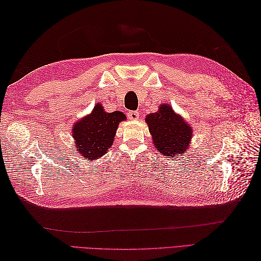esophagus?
<instances>
[{"label": "esophagus", "instance_id": "obj_1", "mask_svg": "<svg viewBox=\"0 0 261 261\" xmlns=\"http://www.w3.org/2000/svg\"><path fill=\"white\" fill-rule=\"evenodd\" d=\"M127 116H128L129 120L136 121V120H138V118H139V112H137V111H130V112L127 114Z\"/></svg>", "mask_w": 261, "mask_h": 261}]
</instances>
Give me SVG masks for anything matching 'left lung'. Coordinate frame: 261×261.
<instances>
[{"mask_svg":"<svg viewBox=\"0 0 261 261\" xmlns=\"http://www.w3.org/2000/svg\"><path fill=\"white\" fill-rule=\"evenodd\" d=\"M146 122L158 152L168 158L186 153L193 137V128L176 114L169 103L161 105L159 111L147 115Z\"/></svg>","mask_w":261,"mask_h":261,"instance_id":"8db88e82","label":"left lung"}]
</instances>
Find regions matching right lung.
I'll return each mask as SVG.
<instances>
[{
    "mask_svg": "<svg viewBox=\"0 0 261 261\" xmlns=\"http://www.w3.org/2000/svg\"><path fill=\"white\" fill-rule=\"evenodd\" d=\"M126 120L123 112H105L98 103L89 115L73 126V138L77 152L85 159L97 160L111 148L118 124Z\"/></svg>",
    "mask_w": 261,
    "mask_h": 261,
    "instance_id": "right-lung-1",
    "label": "right lung"
}]
</instances>
